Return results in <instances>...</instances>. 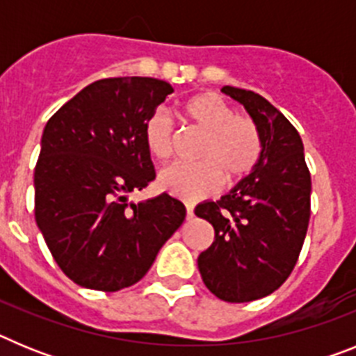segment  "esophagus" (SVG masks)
<instances>
[{
    "label": "esophagus",
    "mask_w": 356,
    "mask_h": 356,
    "mask_svg": "<svg viewBox=\"0 0 356 356\" xmlns=\"http://www.w3.org/2000/svg\"><path fill=\"white\" fill-rule=\"evenodd\" d=\"M185 212H187V216H185V217H187V221H191V219H193V217H194V209H193V205H187V207H185Z\"/></svg>",
    "instance_id": "1"
}]
</instances>
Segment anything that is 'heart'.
<instances>
[{
  "instance_id": "obj_1",
  "label": "heart",
  "mask_w": 356,
  "mask_h": 356,
  "mask_svg": "<svg viewBox=\"0 0 356 356\" xmlns=\"http://www.w3.org/2000/svg\"><path fill=\"white\" fill-rule=\"evenodd\" d=\"M185 121L203 134L196 151L197 163L171 165L159 176L162 191L185 201L212 196L221 180L234 185L250 175L260 162L264 149L259 124L237 110L219 94L203 92L191 97L181 108ZM143 139L156 160H168L175 146V127L165 112H153L144 121Z\"/></svg>"
}]
</instances>
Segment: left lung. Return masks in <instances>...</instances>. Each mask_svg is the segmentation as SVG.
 <instances>
[{"label":"left lung","mask_w":356,"mask_h":356,"mask_svg":"<svg viewBox=\"0 0 356 356\" xmlns=\"http://www.w3.org/2000/svg\"><path fill=\"white\" fill-rule=\"evenodd\" d=\"M260 128L257 168L219 201L194 210L213 226L212 246L197 257L203 284L219 300L248 303L275 292L294 269L310 219V171L294 127L253 90L222 87Z\"/></svg>","instance_id":"left-lung-1"}]
</instances>
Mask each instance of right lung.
Segmentation results:
<instances>
[{"label": "right lung", "instance_id": "1", "mask_svg": "<svg viewBox=\"0 0 356 356\" xmlns=\"http://www.w3.org/2000/svg\"><path fill=\"white\" fill-rule=\"evenodd\" d=\"M172 87L143 76L87 85L46 122L35 165V221L64 275L94 291L137 284L180 228L169 194L130 203L155 180L144 121Z\"/></svg>", "mask_w": 356, "mask_h": 356}]
</instances>
